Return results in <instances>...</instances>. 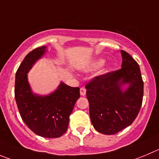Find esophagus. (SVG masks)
<instances>
[{
    "mask_svg": "<svg viewBox=\"0 0 159 159\" xmlns=\"http://www.w3.org/2000/svg\"><path fill=\"white\" fill-rule=\"evenodd\" d=\"M80 94H81V96H84L86 94V90L84 89V88H81L80 89Z\"/></svg>",
    "mask_w": 159,
    "mask_h": 159,
    "instance_id": "1",
    "label": "esophagus"
}]
</instances>
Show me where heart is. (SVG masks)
I'll use <instances>...</instances> for the list:
<instances>
[{"label":"heart","instance_id":"1","mask_svg":"<svg viewBox=\"0 0 159 159\" xmlns=\"http://www.w3.org/2000/svg\"><path fill=\"white\" fill-rule=\"evenodd\" d=\"M103 62H104V60H103V59H98L97 61L96 62V63H95V66H100V65H102L103 63Z\"/></svg>","mask_w":159,"mask_h":159}]
</instances>
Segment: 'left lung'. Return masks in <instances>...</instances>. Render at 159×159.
<instances>
[{"label":"left lung","mask_w":159,"mask_h":159,"mask_svg":"<svg viewBox=\"0 0 159 159\" xmlns=\"http://www.w3.org/2000/svg\"><path fill=\"white\" fill-rule=\"evenodd\" d=\"M121 69L96 77L85 85L92 124L105 135L115 134L130 125L143 101L140 66L128 52L121 50ZM126 84L128 87L123 90L122 86Z\"/></svg>","instance_id":"1"}]
</instances>
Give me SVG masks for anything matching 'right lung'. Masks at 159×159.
<instances>
[{
	"instance_id": "1",
	"label": "right lung",
	"mask_w": 159,
	"mask_h": 159,
	"mask_svg": "<svg viewBox=\"0 0 159 159\" xmlns=\"http://www.w3.org/2000/svg\"><path fill=\"white\" fill-rule=\"evenodd\" d=\"M46 52L41 46L28 53L18 68L15 82V98L22 119L28 128L45 138H58L66 132L69 118L80 97V89L63 82L47 96L33 93L27 73Z\"/></svg>"
}]
</instances>
